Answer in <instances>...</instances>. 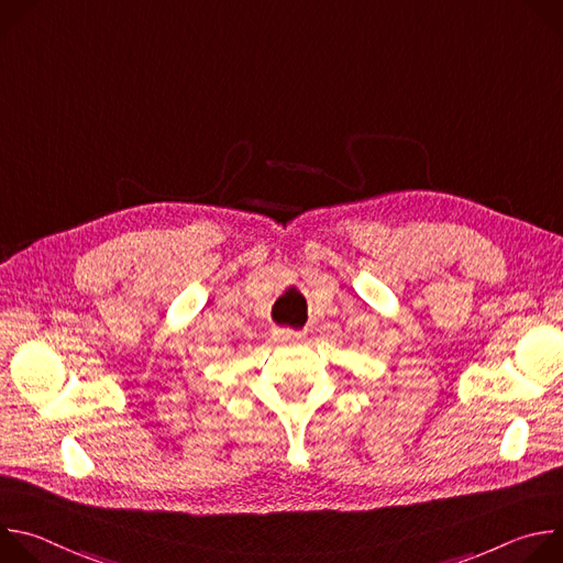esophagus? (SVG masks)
Wrapping results in <instances>:
<instances>
[{"instance_id":"obj_1","label":"esophagus","mask_w":563,"mask_h":563,"mask_svg":"<svg viewBox=\"0 0 563 563\" xmlns=\"http://www.w3.org/2000/svg\"><path fill=\"white\" fill-rule=\"evenodd\" d=\"M274 339L278 343H298L305 339V332H294V330H274Z\"/></svg>"}]
</instances>
